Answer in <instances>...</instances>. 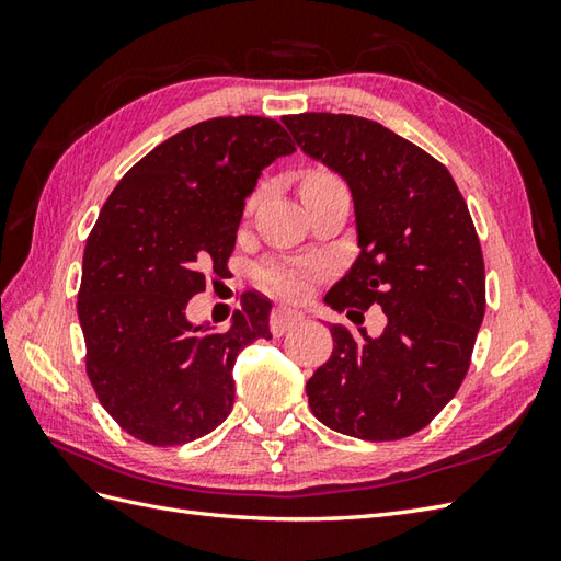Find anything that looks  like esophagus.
Returning <instances> with one entry per match:
<instances>
[{
    "label": "esophagus",
    "instance_id": "esophagus-1",
    "mask_svg": "<svg viewBox=\"0 0 561 561\" xmlns=\"http://www.w3.org/2000/svg\"><path fill=\"white\" fill-rule=\"evenodd\" d=\"M301 320H304V313L294 311V308H282V306L274 308L272 316H270V330H272V335H274V337L284 335V332H287V330L299 325Z\"/></svg>",
    "mask_w": 561,
    "mask_h": 561
}]
</instances>
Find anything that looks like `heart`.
<instances>
[{
    "mask_svg": "<svg viewBox=\"0 0 561 561\" xmlns=\"http://www.w3.org/2000/svg\"><path fill=\"white\" fill-rule=\"evenodd\" d=\"M340 183V178L335 173H330L325 169H313L304 175L301 187H318V185H332ZM320 267L316 265H287V262H265L260 265L255 272V279L260 287H265L270 291H277L284 296H296L301 294L304 287L308 284V279L318 274Z\"/></svg>",
    "mask_w": 561,
    "mask_h": 561,
    "instance_id": "heart-1",
    "label": "heart"
}]
</instances>
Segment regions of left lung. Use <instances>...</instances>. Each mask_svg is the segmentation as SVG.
Masks as SVG:
<instances>
[{"label": "left lung", "instance_id": "obj_1", "mask_svg": "<svg viewBox=\"0 0 561 561\" xmlns=\"http://www.w3.org/2000/svg\"><path fill=\"white\" fill-rule=\"evenodd\" d=\"M296 145L347 181L362 253L325 301L378 304L380 337L330 325V359L308 378L311 412L332 432L398 440L456 396L484 318V260L468 205L432 153L356 115H287Z\"/></svg>", "mask_w": 561, "mask_h": 561}]
</instances>
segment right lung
Instances as JSON below:
<instances>
[{"label": "right lung", "mask_w": 561, "mask_h": 561, "mask_svg": "<svg viewBox=\"0 0 561 561\" xmlns=\"http://www.w3.org/2000/svg\"><path fill=\"white\" fill-rule=\"evenodd\" d=\"M296 151L277 121L211 117L161 141L115 185L87 238L77 313L87 376L129 436L181 446L233 408V364L270 340V299L243 294L226 332L193 325L185 306L226 277L262 169Z\"/></svg>", "instance_id": "add662e5"}]
</instances>
